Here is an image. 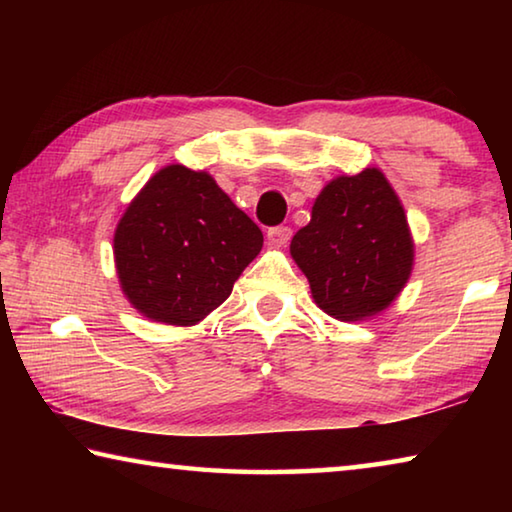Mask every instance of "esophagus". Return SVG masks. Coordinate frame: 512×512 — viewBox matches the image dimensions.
<instances>
[{
    "instance_id": "1",
    "label": "esophagus",
    "mask_w": 512,
    "mask_h": 512,
    "mask_svg": "<svg viewBox=\"0 0 512 512\" xmlns=\"http://www.w3.org/2000/svg\"><path fill=\"white\" fill-rule=\"evenodd\" d=\"M291 228H287V225H277V228H271L268 230V244L275 246V248H284L291 241Z\"/></svg>"
}]
</instances>
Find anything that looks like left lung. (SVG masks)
Masks as SVG:
<instances>
[{
    "label": "left lung",
    "instance_id": "1",
    "mask_svg": "<svg viewBox=\"0 0 512 512\" xmlns=\"http://www.w3.org/2000/svg\"><path fill=\"white\" fill-rule=\"evenodd\" d=\"M289 250L309 280L311 298L341 323H359L391 307L415 259L404 205L377 167L329 180Z\"/></svg>",
    "mask_w": 512,
    "mask_h": 512
}]
</instances>
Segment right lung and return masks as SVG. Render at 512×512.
Masks as SVG:
<instances>
[{
  "instance_id": "right-lung-1",
  "label": "right lung",
  "mask_w": 512,
  "mask_h": 512,
  "mask_svg": "<svg viewBox=\"0 0 512 512\" xmlns=\"http://www.w3.org/2000/svg\"><path fill=\"white\" fill-rule=\"evenodd\" d=\"M262 246V230L210 173L183 164L146 180L112 237L126 300L173 327H194L223 305Z\"/></svg>"
}]
</instances>
